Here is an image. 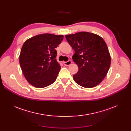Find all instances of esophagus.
I'll list each match as a JSON object with an SVG mask.
<instances>
[{
	"label": "esophagus",
	"instance_id": "1",
	"mask_svg": "<svg viewBox=\"0 0 131 131\" xmlns=\"http://www.w3.org/2000/svg\"><path fill=\"white\" fill-rule=\"evenodd\" d=\"M63 64H64V66H69V65L72 64V61L69 60V61H68L67 62H63Z\"/></svg>",
	"mask_w": 131,
	"mask_h": 131
}]
</instances>
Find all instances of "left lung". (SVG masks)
<instances>
[{"label": "left lung", "instance_id": "left-lung-1", "mask_svg": "<svg viewBox=\"0 0 131 131\" xmlns=\"http://www.w3.org/2000/svg\"><path fill=\"white\" fill-rule=\"evenodd\" d=\"M75 53L73 61L79 70L73 75L75 82L85 88L96 86L103 80L110 68L111 57L103 39L86 31L66 35Z\"/></svg>", "mask_w": 131, "mask_h": 131}]
</instances>
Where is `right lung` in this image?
<instances>
[{"label":"right lung","mask_w":131,"mask_h":131,"mask_svg":"<svg viewBox=\"0 0 131 131\" xmlns=\"http://www.w3.org/2000/svg\"><path fill=\"white\" fill-rule=\"evenodd\" d=\"M63 35L42 34L26 40L19 57L22 73L30 84L38 88L48 86L56 81L61 69L55 50Z\"/></svg>","instance_id":"obj_1"}]
</instances>
